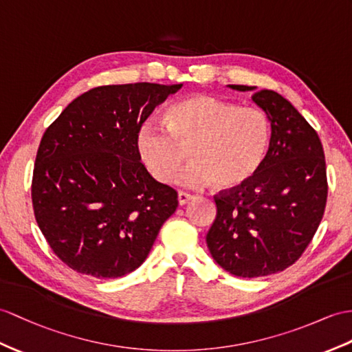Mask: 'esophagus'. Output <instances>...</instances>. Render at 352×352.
Listing matches in <instances>:
<instances>
[{"instance_id":"obj_1","label":"esophagus","mask_w":352,"mask_h":352,"mask_svg":"<svg viewBox=\"0 0 352 352\" xmlns=\"http://www.w3.org/2000/svg\"><path fill=\"white\" fill-rule=\"evenodd\" d=\"M191 199H192V195H191V194H188V192L179 191V194H177V201H179V204H181V206L186 204V203L190 201Z\"/></svg>"}]
</instances>
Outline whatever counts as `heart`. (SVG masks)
<instances>
[{
  "mask_svg": "<svg viewBox=\"0 0 352 352\" xmlns=\"http://www.w3.org/2000/svg\"><path fill=\"white\" fill-rule=\"evenodd\" d=\"M166 124L146 121L135 134V148L149 173L170 184L181 175L186 186H241L260 170L270 144V121L263 110L241 107L212 96H192L166 110Z\"/></svg>",
  "mask_w": 352,
  "mask_h": 352,
  "instance_id": "1",
  "label": "heart"
}]
</instances>
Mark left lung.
<instances>
[{
	"mask_svg": "<svg viewBox=\"0 0 352 352\" xmlns=\"http://www.w3.org/2000/svg\"><path fill=\"white\" fill-rule=\"evenodd\" d=\"M252 101L270 121L267 155L250 181L215 197L217 218L206 236L213 260L241 278L294 264L320 226L329 190L321 140L298 110L269 89L255 92Z\"/></svg>",
	"mask_w": 352,
	"mask_h": 352,
	"instance_id": "left-lung-1",
	"label": "left lung"
}]
</instances>
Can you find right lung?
Returning a JSON list of instances; mask_svg holds the SVG:
<instances>
[{"mask_svg":"<svg viewBox=\"0 0 352 352\" xmlns=\"http://www.w3.org/2000/svg\"><path fill=\"white\" fill-rule=\"evenodd\" d=\"M181 88L148 82L94 88L43 134L31 186L34 215L70 269L115 279L146 260L177 208V192L148 173L135 134Z\"/></svg>","mask_w":352,"mask_h":352,"instance_id":"add662e5","label":"right lung"}]
</instances>
